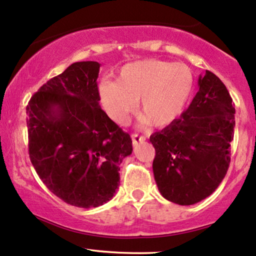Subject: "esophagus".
<instances>
[{"instance_id": "obj_1", "label": "esophagus", "mask_w": 256, "mask_h": 256, "mask_svg": "<svg viewBox=\"0 0 256 256\" xmlns=\"http://www.w3.org/2000/svg\"><path fill=\"white\" fill-rule=\"evenodd\" d=\"M131 137H132V142H134V145H137V144H139V142H144L146 139L144 136H139L137 134H134Z\"/></svg>"}]
</instances>
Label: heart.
<instances>
[{
    "mask_svg": "<svg viewBox=\"0 0 256 256\" xmlns=\"http://www.w3.org/2000/svg\"><path fill=\"white\" fill-rule=\"evenodd\" d=\"M193 90V74L184 64L144 60L122 68L117 80L100 84L105 111L124 122L139 100L138 110L153 126H165L182 114Z\"/></svg>",
    "mask_w": 256,
    "mask_h": 256,
    "instance_id": "b5f03b06",
    "label": "heart"
}]
</instances>
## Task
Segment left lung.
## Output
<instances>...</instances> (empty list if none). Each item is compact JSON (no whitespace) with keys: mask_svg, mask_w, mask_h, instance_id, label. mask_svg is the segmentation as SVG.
I'll use <instances>...</instances> for the list:
<instances>
[{"mask_svg":"<svg viewBox=\"0 0 256 256\" xmlns=\"http://www.w3.org/2000/svg\"><path fill=\"white\" fill-rule=\"evenodd\" d=\"M234 114L227 88L206 70L188 108L150 137L156 150L153 174L165 199L188 206L218 188L230 168Z\"/></svg>","mask_w":256,"mask_h":256,"instance_id":"obj_1","label":"left lung"}]
</instances>
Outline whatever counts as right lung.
<instances>
[{"mask_svg":"<svg viewBox=\"0 0 256 256\" xmlns=\"http://www.w3.org/2000/svg\"><path fill=\"white\" fill-rule=\"evenodd\" d=\"M98 62H76L40 88L26 105L29 156L40 179L69 205L110 202L130 134L100 106Z\"/></svg>","mask_w":256,"mask_h":256,"instance_id":"1","label":"right lung"}]
</instances>
